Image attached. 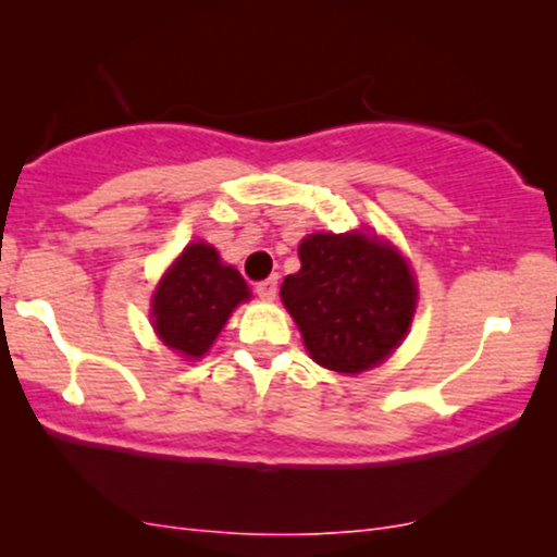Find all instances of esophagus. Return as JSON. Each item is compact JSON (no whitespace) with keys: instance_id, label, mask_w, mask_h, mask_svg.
Listing matches in <instances>:
<instances>
[{"instance_id":"esophagus-1","label":"esophagus","mask_w":557,"mask_h":557,"mask_svg":"<svg viewBox=\"0 0 557 557\" xmlns=\"http://www.w3.org/2000/svg\"><path fill=\"white\" fill-rule=\"evenodd\" d=\"M257 293L261 300H274V296H277V277L261 280V283H257Z\"/></svg>"}]
</instances>
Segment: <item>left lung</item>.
<instances>
[{
  "label": "left lung",
  "instance_id": "obj_1",
  "mask_svg": "<svg viewBox=\"0 0 557 557\" xmlns=\"http://www.w3.org/2000/svg\"><path fill=\"white\" fill-rule=\"evenodd\" d=\"M300 270L280 296L311 359L356 374L393 354L417 309V283L395 248L361 233L311 235L298 248Z\"/></svg>",
  "mask_w": 557,
  "mask_h": 557
}]
</instances>
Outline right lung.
<instances>
[{
    "label": "right lung",
    "mask_w": 557,
    "mask_h": 557,
    "mask_svg": "<svg viewBox=\"0 0 557 557\" xmlns=\"http://www.w3.org/2000/svg\"><path fill=\"white\" fill-rule=\"evenodd\" d=\"M248 298L238 270L225 267L207 243H194L164 274L154 296V330L183 356H203L235 306Z\"/></svg>",
    "instance_id": "add662e5"
}]
</instances>
